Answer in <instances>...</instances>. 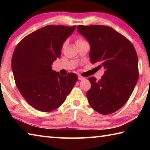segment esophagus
I'll list each match as a JSON object with an SVG mask.
<instances>
[{
    "mask_svg": "<svg viewBox=\"0 0 150 150\" xmlns=\"http://www.w3.org/2000/svg\"><path fill=\"white\" fill-rule=\"evenodd\" d=\"M78 79L80 81H82V80H84L85 77H82V76L79 75V76H78Z\"/></svg>",
    "mask_w": 150,
    "mask_h": 150,
    "instance_id": "obj_1",
    "label": "esophagus"
}]
</instances>
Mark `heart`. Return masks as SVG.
I'll use <instances>...</instances> for the list:
<instances>
[{
    "instance_id": "heart-1",
    "label": "heart",
    "mask_w": 150,
    "mask_h": 150,
    "mask_svg": "<svg viewBox=\"0 0 150 150\" xmlns=\"http://www.w3.org/2000/svg\"><path fill=\"white\" fill-rule=\"evenodd\" d=\"M83 41H84V39H82V38H78V39L76 40V44H77V43H79V42H83ZM66 43H64V44H65Z\"/></svg>"
}]
</instances>
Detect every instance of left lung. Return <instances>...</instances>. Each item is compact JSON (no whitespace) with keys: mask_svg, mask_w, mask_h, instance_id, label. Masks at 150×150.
<instances>
[{"mask_svg":"<svg viewBox=\"0 0 150 150\" xmlns=\"http://www.w3.org/2000/svg\"><path fill=\"white\" fill-rule=\"evenodd\" d=\"M77 30L90 44V61L104 67L99 81L89 77L88 103L98 113L108 115L122 108L139 79L138 57L132 43L112 28L79 25Z\"/></svg>","mask_w":150,"mask_h":150,"instance_id":"1","label":"left lung"}]
</instances>
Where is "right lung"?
I'll use <instances>...</instances> for the list:
<instances>
[{"mask_svg": "<svg viewBox=\"0 0 150 150\" xmlns=\"http://www.w3.org/2000/svg\"><path fill=\"white\" fill-rule=\"evenodd\" d=\"M75 28L48 25L28 35L15 47L11 68L16 86L27 103L37 110L50 112L58 108L77 81L75 73L62 76L52 67Z\"/></svg>", "mask_w": 150, "mask_h": 150, "instance_id": "obj_1", "label": "right lung"}]
</instances>
